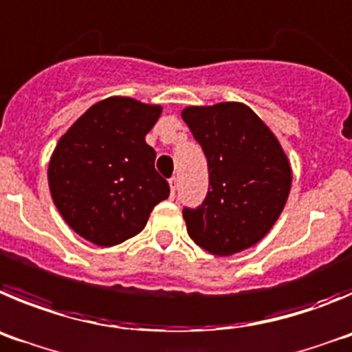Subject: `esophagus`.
Listing matches in <instances>:
<instances>
[{
    "label": "esophagus",
    "mask_w": 352,
    "mask_h": 352,
    "mask_svg": "<svg viewBox=\"0 0 352 352\" xmlns=\"http://www.w3.org/2000/svg\"><path fill=\"white\" fill-rule=\"evenodd\" d=\"M170 189H172V196H175V191H177V177H172V179H170Z\"/></svg>",
    "instance_id": "esophagus-1"
}]
</instances>
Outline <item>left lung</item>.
I'll return each instance as SVG.
<instances>
[{
    "mask_svg": "<svg viewBox=\"0 0 352 352\" xmlns=\"http://www.w3.org/2000/svg\"><path fill=\"white\" fill-rule=\"evenodd\" d=\"M182 119L208 166L205 199L182 208L189 236L217 256L254 245L274 226L289 195L291 168L277 138L242 103L189 107Z\"/></svg>",
    "mask_w": 352,
    "mask_h": 352,
    "instance_id": "left-lung-1",
    "label": "left lung"
}]
</instances>
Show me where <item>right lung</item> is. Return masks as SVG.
Returning a JSON list of instances; mask_svg holds the SVG:
<instances>
[{
  "label": "right lung",
  "mask_w": 352,
  "mask_h": 352,
  "mask_svg": "<svg viewBox=\"0 0 352 352\" xmlns=\"http://www.w3.org/2000/svg\"><path fill=\"white\" fill-rule=\"evenodd\" d=\"M161 107L107 98L63 135L49 163L54 204L68 226L101 247L138 235L168 182L156 172L145 144Z\"/></svg>",
  "instance_id": "1"
}]
</instances>
